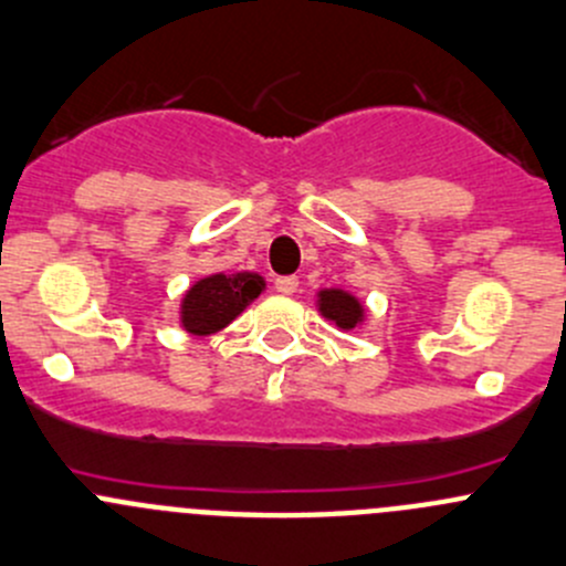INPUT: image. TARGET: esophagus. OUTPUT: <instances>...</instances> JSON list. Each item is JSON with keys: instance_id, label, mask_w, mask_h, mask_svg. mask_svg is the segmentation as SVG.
Segmentation results:
<instances>
[{"instance_id": "esophagus-1", "label": "esophagus", "mask_w": 566, "mask_h": 566, "mask_svg": "<svg viewBox=\"0 0 566 566\" xmlns=\"http://www.w3.org/2000/svg\"><path fill=\"white\" fill-rule=\"evenodd\" d=\"M273 287H276V293H282V295H293L295 290H298V279H295V276H279L276 282H273Z\"/></svg>"}]
</instances>
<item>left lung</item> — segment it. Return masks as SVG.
Listing matches in <instances>:
<instances>
[{
    "label": "left lung",
    "mask_w": 566,
    "mask_h": 566,
    "mask_svg": "<svg viewBox=\"0 0 566 566\" xmlns=\"http://www.w3.org/2000/svg\"><path fill=\"white\" fill-rule=\"evenodd\" d=\"M315 306L321 317L339 328V332H354L367 321V310L350 290L343 287H323L317 290Z\"/></svg>",
    "instance_id": "1"
}]
</instances>
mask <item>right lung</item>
I'll use <instances>...</instances> for the list:
<instances>
[{"instance_id":"1","label":"right lung","mask_w":566,"mask_h":566,"mask_svg":"<svg viewBox=\"0 0 566 566\" xmlns=\"http://www.w3.org/2000/svg\"><path fill=\"white\" fill-rule=\"evenodd\" d=\"M265 290L260 273H210L185 290L179 301V326L193 337H210L227 328Z\"/></svg>"}]
</instances>
